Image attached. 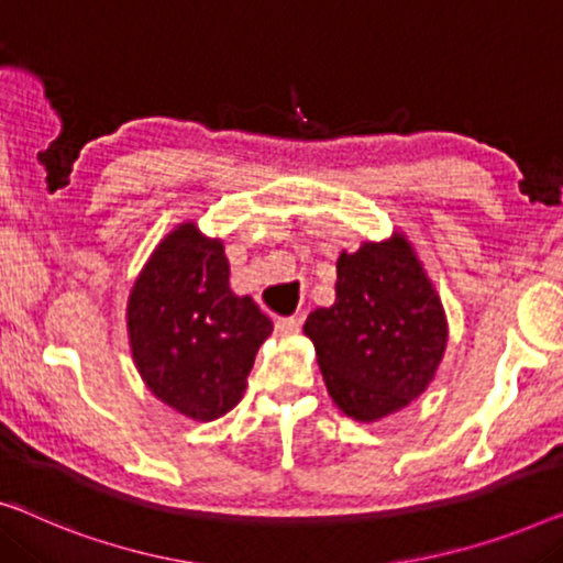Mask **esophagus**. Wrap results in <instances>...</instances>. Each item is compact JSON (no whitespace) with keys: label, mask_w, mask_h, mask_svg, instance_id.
Instances as JSON below:
<instances>
[{"label":"esophagus","mask_w":563,"mask_h":563,"mask_svg":"<svg viewBox=\"0 0 563 563\" xmlns=\"http://www.w3.org/2000/svg\"><path fill=\"white\" fill-rule=\"evenodd\" d=\"M274 330L279 332V335H295V332H299V320L297 317H279V320L274 322Z\"/></svg>","instance_id":"obj_1"}]
</instances>
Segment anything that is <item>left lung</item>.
Segmentation results:
<instances>
[{
    "label": "left lung",
    "mask_w": 563,
    "mask_h": 563,
    "mask_svg": "<svg viewBox=\"0 0 563 563\" xmlns=\"http://www.w3.org/2000/svg\"><path fill=\"white\" fill-rule=\"evenodd\" d=\"M324 386L355 421L388 417L423 394L442 363L446 320L404 235L338 258L335 305L309 312Z\"/></svg>",
    "instance_id": "left-lung-1"
}]
</instances>
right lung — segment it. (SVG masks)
Masks as SVG:
<instances>
[{
  "mask_svg": "<svg viewBox=\"0 0 563 563\" xmlns=\"http://www.w3.org/2000/svg\"><path fill=\"white\" fill-rule=\"evenodd\" d=\"M221 241L185 223L136 279L126 307L129 345L146 388L175 411L213 421L231 411L274 324L228 284Z\"/></svg>",
  "mask_w": 563,
  "mask_h": 563,
  "instance_id": "obj_1",
  "label": "right lung"
}]
</instances>
